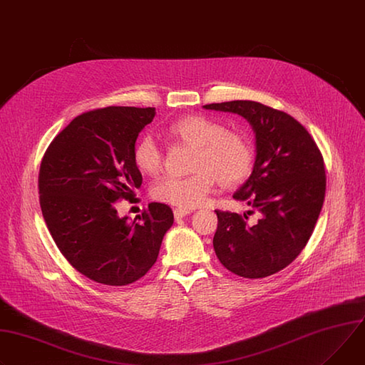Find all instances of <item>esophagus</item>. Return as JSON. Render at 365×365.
I'll use <instances>...</instances> for the list:
<instances>
[{
  "label": "esophagus",
  "instance_id": "34e87169",
  "mask_svg": "<svg viewBox=\"0 0 365 365\" xmlns=\"http://www.w3.org/2000/svg\"><path fill=\"white\" fill-rule=\"evenodd\" d=\"M192 211L190 210H183V208H175L173 210V214H175V218L176 220H182L183 217H186L187 214H190Z\"/></svg>",
  "mask_w": 365,
  "mask_h": 365
}]
</instances>
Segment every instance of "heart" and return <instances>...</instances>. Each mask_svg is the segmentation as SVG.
I'll return each mask as SVG.
<instances>
[{"label": "heart", "instance_id": "1", "mask_svg": "<svg viewBox=\"0 0 365 365\" xmlns=\"http://www.w3.org/2000/svg\"><path fill=\"white\" fill-rule=\"evenodd\" d=\"M169 134L195 147L190 176H164L151 189L157 201L183 210L202 205L215 183L236 186L250 173L253 150L246 135L204 115H189L169 126ZM134 163L140 172L155 175L163 165V150L151 135H144L134 147Z\"/></svg>", "mask_w": 365, "mask_h": 365}]
</instances>
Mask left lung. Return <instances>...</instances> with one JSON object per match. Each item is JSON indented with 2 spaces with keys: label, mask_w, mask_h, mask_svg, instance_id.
I'll return each instance as SVG.
<instances>
[{
  "label": "left lung",
  "mask_w": 365,
  "mask_h": 365,
  "mask_svg": "<svg viewBox=\"0 0 365 365\" xmlns=\"http://www.w3.org/2000/svg\"><path fill=\"white\" fill-rule=\"evenodd\" d=\"M204 109L240 115L256 140L252 175L233 197L246 201L260 217L252 225L246 215L217 210L215 255L230 272L243 278L277 274L304 249L322 211V153L307 129L285 112L252 101L211 103Z\"/></svg>",
  "instance_id": "obj_1"
}]
</instances>
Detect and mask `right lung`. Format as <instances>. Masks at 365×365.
<instances>
[{
    "label": "right lung",
    "mask_w": 365,
    "mask_h": 365,
    "mask_svg": "<svg viewBox=\"0 0 365 365\" xmlns=\"http://www.w3.org/2000/svg\"><path fill=\"white\" fill-rule=\"evenodd\" d=\"M154 108L110 106L83 113L61 130L39 172V201L61 253L84 277L105 285H128L157 260L172 210L151 202L134 221L116 204L134 197L143 176L134 163L140 132Z\"/></svg>",
    "instance_id": "1"
}]
</instances>
